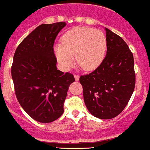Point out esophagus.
<instances>
[{
    "label": "esophagus",
    "mask_w": 150,
    "mask_h": 150,
    "mask_svg": "<svg viewBox=\"0 0 150 150\" xmlns=\"http://www.w3.org/2000/svg\"><path fill=\"white\" fill-rule=\"evenodd\" d=\"M74 77H75L76 81H79V76L78 74H75Z\"/></svg>",
    "instance_id": "34e87169"
}]
</instances>
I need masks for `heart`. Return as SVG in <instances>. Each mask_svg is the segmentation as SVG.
<instances>
[{"mask_svg": "<svg viewBox=\"0 0 150 150\" xmlns=\"http://www.w3.org/2000/svg\"><path fill=\"white\" fill-rule=\"evenodd\" d=\"M107 41L102 31L87 27H76L65 33L60 44L54 47L57 62L63 70H69L76 62L84 71L97 69L104 60Z\"/></svg>", "mask_w": 150, "mask_h": 150, "instance_id": "b5f03b06", "label": "heart"}]
</instances>
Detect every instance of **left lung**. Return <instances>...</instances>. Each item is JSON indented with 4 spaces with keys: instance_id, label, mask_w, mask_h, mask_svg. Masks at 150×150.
<instances>
[{
    "instance_id": "left-lung-1",
    "label": "left lung",
    "mask_w": 150,
    "mask_h": 150,
    "mask_svg": "<svg viewBox=\"0 0 150 150\" xmlns=\"http://www.w3.org/2000/svg\"><path fill=\"white\" fill-rule=\"evenodd\" d=\"M106 55L101 64L79 82L89 112L98 118L109 120L119 115L127 106L136 84L133 53L120 35L105 28Z\"/></svg>"
}]
</instances>
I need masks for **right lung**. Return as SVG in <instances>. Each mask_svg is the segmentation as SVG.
<instances>
[{
    "instance_id": "1",
    "label": "right lung",
    "mask_w": 150,
    "mask_h": 150,
    "mask_svg": "<svg viewBox=\"0 0 150 150\" xmlns=\"http://www.w3.org/2000/svg\"><path fill=\"white\" fill-rule=\"evenodd\" d=\"M66 23L42 24L19 44L11 66L16 97L30 117L42 123L58 119L69 85L75 81L72 74L57 70L53 46Z\"/></svg>"
}]
</instances>
